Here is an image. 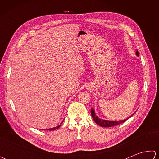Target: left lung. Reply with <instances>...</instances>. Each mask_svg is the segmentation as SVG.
<instances>
[{"mask_svg":"<svg viewBox=\"0 0 159 159\" xmlns=\"http://www.w3.org/2000/svg\"><path fill=\"white\" fill-rule=\"evenodd\" d=\"M136 55H137V56L139 57V52H138L137 50L136 52ZM91 114H92V116L93 117V120L95 121V122L98 125H99V126H102V127H111V126H117V125H119L121 123H124V121H126L127 120L129 119L130 117L133 116L134 113L133 115H131L130 117H128V118H126V119L123 120H120V121H109V120L100 119V117H98L96 116V114L95 113V110H94L93 108H92V109H91Z\"/></svg>","mask_w":159,"mask_h":159,"instance_id":"1","label":"left lung"}]
</instances>
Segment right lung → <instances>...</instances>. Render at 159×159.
Instances as JSON below:
<instances>
[{"label": "right lung", "instance_id": "obj_1", "mask_svg": "<svg viewBox=\"0 0 159 159\" xmlns=\"http://www.w3.org/2000/svg\"><path fill=\"white\" fill-rule=\"evenodd\" d=\"M62 123H63V121H62V122L59 125H58V126H57L53 127V128H48V129H46V130H57V128H59L61 126V125Z\"/></svg>", "mask_w": 159, "mask_h": 159}]
</instances>
